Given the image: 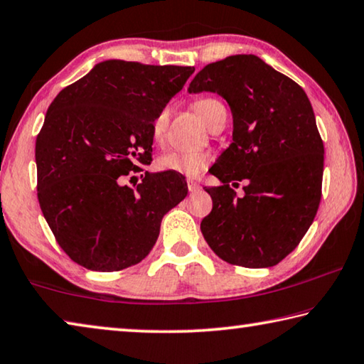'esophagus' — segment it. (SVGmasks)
Segmentation results:
<instances>
[{
	"instance_id": "34e87169",
	"label": "esophagus",
	"mask_w": 364,
	"mask_h": 364,
	"mask_svg": "<svg viewBox=\"0 0 364 364\" xmlns=\"http://www.w3.org/2000/svg\"><path fill=\"white\" fill-rule=\"evenodd\" d=\"M188 189L189 193H196V191L200 189V184L197 181H193V180H188Z\"/></svg>"
}]
</instances>
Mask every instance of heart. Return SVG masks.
Returning a JSON list of instances; mask_svg holds the SVG:
<instances>
[{"label":"heart","instance_id":"1","mask_svg":"<svg viewBox=\"0 0 364 364\" xmlns=\"http://www.w3.org/2000/svg\"><path fill=\"white\" fill-rule=\"evenodd\" d=\"M194 107L208 127L212 125L217 115L225 110V106L213 97H202L196 101ZM168 127V109L159 110L151 122V138L156 144H162ZM212 156L207 151H173L167 152L157 159L159 171L165 173H176L181 176L194 178L204 171L210 164Z\"/></svg>","mask_w":364,"mask_h":364}]
</instances>
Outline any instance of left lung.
Instances as JSON below:
<instances>
[{
	"label": "left lung",
	"mask_w": 364,
	"mask_h": 364,
	"mask_svg": "<svg viewBox=\"0 0 364 364\" xmlns=\"http://www.w3.org/2000/svg\"><path fill=\"white\" fill-rule=\"evenodd\" d=\"M223 96L232 143L208 170L212 212L200 231L221 260L245 268L278 264L300 244L321 202L324 144L305 91L254 54L205 65L189 93ZM246 181L237 198L230 184Z\"/></svg>",
	"instance_id": "left-lung-1"
}]
</instances>
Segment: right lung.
I'll return each instance as SVG.
<instances>
[{"instance_id":"obj_1","label":"right lung","mask_w":364,"mask_h":364,"mask_svg":"<svg viewBox=\"0 0 364 364\" xmlns=\"http://www.w3.org/2000/svg\"><path fill=\"white\" fill-rule=\"evenodd\" d=\"M193 67L104 60L60 91L36 136V194L67 255L93 271H120L149 254L160 221L188 194L184 176L125 178L151 164V122ZM133 178V176H132Z\"/></svg>"}]
</instances>
